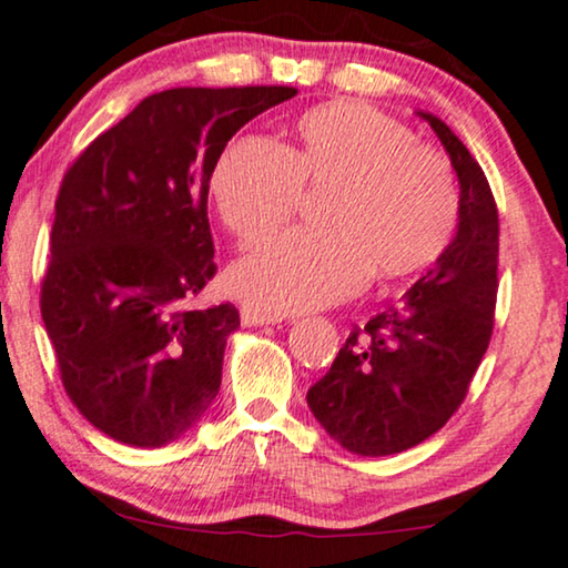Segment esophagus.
Masks as SVG:
<instances>
[{"label": "esophagus", "instance_id": "34e87169", "mask_svg": "<svg viewBox=\"0 0 568 568\" xmlns=\"http://www.w3.org/2000/svg\"><path fill=\"white\" fill-rule=\"evenodd\" d=\"M283 316L281 314H270V311H260V308H242V324L244 326H265V324H281Z\"/></svg>", "mask_w": 568, "mask_h": 568}]
</instances>
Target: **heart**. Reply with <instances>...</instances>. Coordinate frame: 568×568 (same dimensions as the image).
<instances>
[{
    "label": "heart",
    "mask_w": 568,
    "mask_h": 568,
    "mask_svg": "<svg viewBox=\"0 0 568 568\" xmlns=\"http://www.w3.org/2000/svg\"><path fill=\"white\" fill-rule=\"evenodd\" d=\"M295 143L239 135L215 159L211 197L242 246L260 244L295 213L301 190L329 193L318 231H287L229 270L252 306L293 314L342 301L375 273H419L440 257L458 221V187L445 159L417 146L412 128L365 102L308 110Z\"/></svg>",
    "instance_id": "obj_1"
}]
</instances>
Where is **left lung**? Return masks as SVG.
<instances>
[{"mask_svg": "<svg viewBox=\"0 0 568 568\" xmlns=\"http://www.w3.org/2000/svg\"><path fill=\"white\" fill-rule=\"evenodd\" d=\"M458 174V229L402 303L355 326L306 402L332 440L357 455H394L427 440L458 412L494 329L499 213L486 174L433 113Z\"/></svg>", "mask_w": 568, "mask_h": 568, "instance_id": "8db88e82", "label": "left lung"}]
</instances>
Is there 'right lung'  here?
<instances>
[{
  "instance_id": "add662e5",
  "label": "right lung",
  "mask_w": 568,
  "mask_h": 568,
  "mask_svg": "<svg viewBox=\"0 0 568 568\" xmlns=\"http://www.w3.org/2000/svg\"><path fill=\"white\" fill-rule=\"evenodd\" d=\"M293 87H178L141 100L63 174L41 314L84 419L133 447L174 443L219 396L231 303L215 275L207 182L239 128Z\"/></svg>"
}]
</instances>
